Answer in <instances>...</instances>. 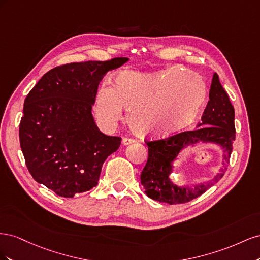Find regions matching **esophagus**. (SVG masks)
Masks as SVG:
<instances>
[{
  "instance_id": "esophagus-1",
  "label": "esophagus",
  "mask_w": 260,
  "mask_h": 260,
  "mask_svg": "<svg viewBox=\"0 0 260 260\" xmlns=\"http://www.w3.org/2000/svg\"><path fill=\"white\" fill-rule=\"evenodd\" d=\"M136 141L131 138H122V144L123 145H129L131 143H135Z\"/></svg>"
}]
</instances>
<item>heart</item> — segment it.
Segmentation results:
<instances>
[{"instance_id": "obj_1", "label": "heart", "mask_w": 260, "mask_h": 260, "mask_svg": "<svg viewBox=\"0 0 260 260\" xmlns=\"http://www.w3.org/2000/svg\"><path fill=\"white\" fill-rule=\"evenodd\" d=\"M202 78L181 66L153 73L124 70L114 85L104 82L94 98V113L105 127L121 119L123 107L131 130L141 137L161 138L190 125L206 100Z\"/></svg>"}]
</instances>
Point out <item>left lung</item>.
<instances>
[{"label":"left lung","mask_w":260,"mask_h":260,"mask_svg":"<svg viewBox=\"0 0 260 260\" xmlns=\"http://www.w3.org/2000/svg\"><path fill=\"white\" fill-rule=\"evenodd\" d=\"M234 140V108L215 73L209 90V101L198 129L145 142L148 147V158L141 172V183L145 188V194L149 199L170 205L183 204L199 198L223 177ZM199 143H215L222 148L224 167L211 181L197 184L193 188L176 186L170 179L173 162L183 149Z\"/></svg>","instance_id":"8db88e82"}]
</instances>
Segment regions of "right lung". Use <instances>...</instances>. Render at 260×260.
<instances>
[{
  "mask_svg": "<svg viewBox=\"0 0 260 260\" xmlns=\"http://www.w3.org/2000/svg\"><path fill=\"white\" fill-rule=\"evenodd\" d=\"M128 57L72 62L43 75L23 103L20 147L38 183L62 198L96 186L102 166L121 138L101 132L92 105L105 74Z\"/></svg>",
  "mask_w": 260,
  "mask_h": 260,
  "instance_id": "add662e5",
  "label": "right lung"
}]
</instances>
